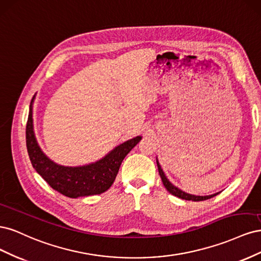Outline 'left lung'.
<instances>
[{
  "mask_svg": "<svg viewBox=\"0 0 261 261\" xmlns=\"http://www.w3.org/2000/svg\"><path fill=\"white\" fill-rule=\"evenodd\" d=\"M156 165H158V170H159V174H160V176H161V179H162V183H163L164 187L167 188V191H168L170 194H172V195H174V196L178 197V198L185 199V200L201 201V200H207V199H210V198H212V197H215V196H217V195L219 194V193H216V194L208 195V196H195V195L187 194V193H185V192H183V191H180V189H179V188H177L176 186L173 185V184L171 183V181L167 178V176H165L164 172L162 171V169H161V167H160L159 162H158V160H156Z\"/></svg>",
  "mask_w": 261,
  "mask_h": 261,
  "instance_id": "left-lung-1",
  "label": "left lung"
}]
</instances>
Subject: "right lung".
Returning <instances> with one entry per match:
<instances>
[{
  "label": "right lung",
  "instance_id": "add662e5",
  "mask_svg": "<svg viewBox=\"0 0 261 261\" xmlns=\"http://www.w3.org/2000/svg\"><path fill=\"white\" fill-rule=\"evenodd\" d=\"M31 100L26 125L27 151L34 169L53 189L69 198L99 195L111 187L122 161L135 147L141 136L129 139L115 147L99 161L82 167H64L53 162L39 147L34 133L33 103Z\"/></svg>",
  "mask_w": 261,
  "mask_h": 261
}]
</instances>
